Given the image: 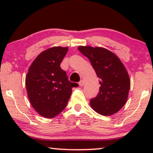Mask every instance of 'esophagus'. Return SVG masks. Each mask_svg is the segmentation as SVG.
I'll list each match as a JSON object with an SVG mask.
<instances>
[{
  "label": "esophagus",
  "mask_w": 153,
  "mask_h": 153,
  "mask_svg": "<svg viewBox=\"0 0 153 153\" xmlns=\"http://www.w3.org/2000/svg\"><path fill=\"white\" fill-rule=\"evenodd\" d=\"M83 85H84V81L82 80H81L80 82H79V85H80V86H83Z\"/></svg>",
  "instance_id": "esophagus-1"
}]
</instances>
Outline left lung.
<instances>
[{
    "label": "left lung",
    "mask_w": 153,
    "mask_h": 153,
    "mask_svg": "<svg viewBox=\"0 0 153 153\" xmlns=\"http://www.w3.org/2000/svg\"><path fill=\"white\" fill-rule=\"evenodd\" d=\"M78 49L89 59L100 79L99 92L90 100L92 108L103 116L117 113L127 102L130 79L119 57L103 47L80 46Z\"/></svg>",
    "instance_id": "1"
}]
</instances>
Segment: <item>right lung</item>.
Segmentation results:
<instances>
[{
	"label": "right lung",
	"mask_w": 153,
	"mask_h": 153,
	"mask_svg": "<svg viewBox=\"0 0 153 153\" xmlns=\"http://www.w3.org/2000/svg\"><path fill=\"white\" fill-rule=\"evenodd\" d=\"M68 47H53L41 52L31 63L26 76V86L31 106L39 115L52 118L65 108L78 83L69 81L60 63Z\"/></svg>",
	"instance_id": "1"
}]
</instances>
